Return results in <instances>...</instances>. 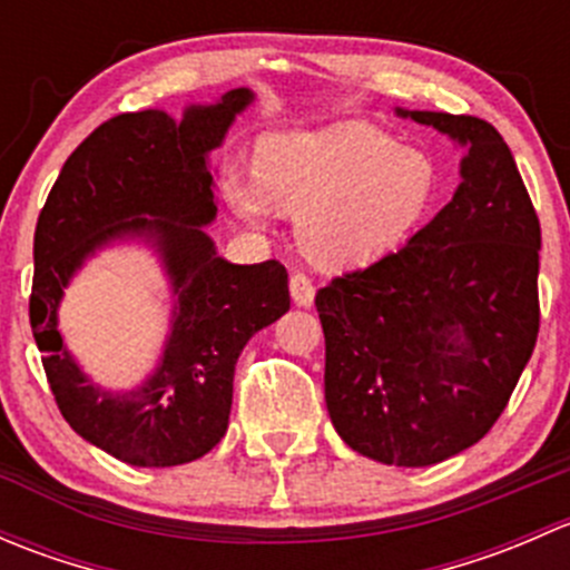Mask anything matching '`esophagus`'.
Returning a JSON list of instances; mask_svg holds the SVG:
<instances>
[{
    "instance_id": "obj_1",
    "label": "esophagus",
    "mask_w": 570,
    "mask_h": 570,
    "mask_svg": "<svg viewBox=\"0 0 570 570\" xmlns=\"http://www.w3.org/2000/svg\"><path fill=\"white\" fill-rule=\"evenodd\" d=\"M289 292H292V301H295L297 306H312L314 303V284L306 273L292 275Z\"/></svg>"
}]
</instances>
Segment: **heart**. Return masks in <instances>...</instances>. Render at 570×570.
Returning <instances> with one entry per match:
<instances>
[{
	"label": "heart",
	"instance_id": "obj_1",
	"mask_svg": "<svg viewBox=\"0 0 570 570\" xmlns=\"http://www.w3.org/2000/svg\"><path fill=\"white\" fill-rule=\"evenodd\" d=\"M226 195L253 223L273 209L301 215L303 253L342 273L400 250L433 215L439 187L428 154L396 146L364 120H344L267 135L258 142L256 174L232 170Z\"/></svg>",
	"mask_w": 570,
	"mask_h": 570
}]
</instances>
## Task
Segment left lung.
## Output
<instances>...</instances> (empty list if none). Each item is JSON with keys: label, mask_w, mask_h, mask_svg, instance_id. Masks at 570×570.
Masks as SVG:
<instances>
[{"label": "left lung", "mask_w": 570, "mask_h": 570, "mask_svg": "<svg viewBox=\"0 0 570 570\" xmlns=\"http://www.w3.org/2000/svg\"><path fill=\"white\" fill-rule=\"evenodd\" d=\"M465 148L450 204L407 245L317 292L325 405L350 450L433 465L508 405L540 325V223L508 142L471 115L400 109Z\"/></svg>", "instance_id": "8db88e82"}]
</instances>
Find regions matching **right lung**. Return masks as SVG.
<instances>
[{
    "mask_svg": "<svg viewBox=\"0 0 570 570\" xmlns=\"http://www.w3.org/2000/svg\"><path fill=\"white\" fill-rule=\"evenodd\" d=\"M234 88L215 105L126 112L101 124L62 165L36 228L30 325L66 422L107 455L142 469L204 458L226 435L234 366L253 333L289 312L286 267L232 264L206 226L217 217L209 154L253 105ZM154 247L175 308L158 370L109 393L67 353L56 312L72 275L115 242Z\"/></svg>",
    "mask_w": 570,
    "mask_h": 570,
    "instance_id": "1",
    "label": "right lung"
}]
</instances>
